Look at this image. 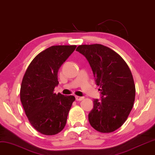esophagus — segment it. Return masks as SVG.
Here are the masks:
<instances>
[{"instance_id": "1", "label": "esophagus", "mask_w": 155, "mask_h": 155, "mask_svg": "<svg viewBox=\"0 0 155 155\" xmlns=\"http://www.w3.org/2000/svg\"><path fill=\"white\" fill-rule=\"evenodd\" d=\"M75 98L76 101H82L84 99V97H78V96H76Z\"/></svg>"}]
</instances>
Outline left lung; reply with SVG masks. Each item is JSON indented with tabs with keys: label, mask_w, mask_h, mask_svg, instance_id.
<instances>
[{
	"label": "left lung",
	"mask_w": 155,
	"mask_h": 155,
	"mask_svg": "<svg viewBox=\"0 0 155 155\" xmlns=\"http://www.w3.org/2000/svg\"><path fill=\"white\" fill-rule=\"evenodd\" d=\"M76 51L89 61L96 84L100 87L101 99H94L89 114L90 124L100 132H112L124 124L134 106L132 72L118 54L103 45H81Z\"/></svg>",
	"instance_id": "1"
}]
</instances>
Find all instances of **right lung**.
Instances as JSON below:
<instances>
[{
  "mask_svg": "<svg viewBox=\"0 0 155 155\" xmlns=\"http://www.w3.org/2000/svg\"><path fill=\"white\" fill-rule=\"evenodd\" d=\"M76 46H53L33 59L21 83V101L29 121L46 135H54L65 127L74 96L54 93L58 71Z\"/></svg>",
  "mask_w": 155,
  "mask_h": 155,
  "instance_id": "right-lung-1",
  "label": "right lung"
}]
</instances>
